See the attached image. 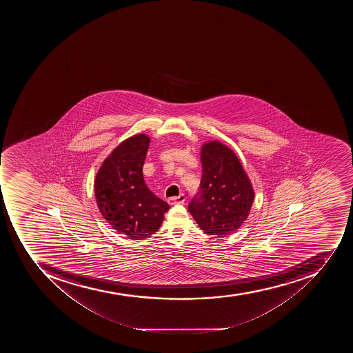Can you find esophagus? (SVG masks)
<instances>
[{"label":"esophagus","mask_w":353,"mask_h":353,"mask_svg":"<svg viewBox=\"0 0 353 353\" xmlns=\"http://www.w3.org/2000/svg\"><path fill=\"white\" fill-rule=\"evenodd\" d=\"M169 204L173 205V204H182V203L185 202V195L183 193H181L179 196L170 197L169 200H168Z\"/></svg>","instance_id":"esophagus-1"}]
</instances>
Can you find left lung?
I'll list each match as a JSON object with an SVG mask.
<instances>
[{
  "label": "left lung",
  "mask_w": 353,
  "mask_h": 353,
  "mask_svg": "<svg viewBox=\"0 0 353 353\" xmlns=\"http://www.w3.org/2000/svg\"><path fill=\"white\" fill-rule=\"evenodd\" d=\"M202 179L189 212L203 232L224 237L241 228L254 202L253 186L236 154L219 141L201 152Z\"/></svg>",
  "instance_id": "8db88e82"
}]
</instances>
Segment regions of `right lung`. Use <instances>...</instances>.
Here are the masks:
<instances>
[{
    "mask_svg": "<svg viewBox=\"0 0 353 353\" xmlns=\"http://www.w3.org/2000/svg\"><path fill=\"white\" fill-rule=\"evenodd\" d=\"M150 139L137 134L121 142L105 159L94 179V196L103 219L127 239L156 233L170 206L153 194L143 180Z\"/></svg>",
    "mask_w": 353,
    "mask_h": 353,
    "instance_id": "add662e5",
    "label": "right lung"
}]
</instances>
